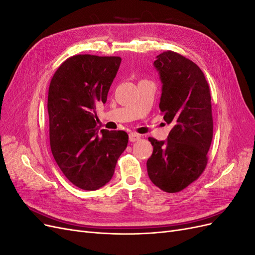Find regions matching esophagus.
Listing matches in <instances>:
<instances>
[{"instance_id":"1","label":"esophagus","mask_w":255,"mask_h":255,"mask_svg":"<svg viewBox=\"0 0 255 255\" xmlns=\"http://www.w3.org/2000/svg\"><path fill=\"white\" fill-rule=\"evenodd\" d=\"M128 139H129L130 142H135V141L140 139V135L137 134V133H130L128 135Z\"/></svg>"}]
</instances>
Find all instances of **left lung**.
Listing matches in <instances>:
<instances>
[{"label":"left lung","mask_w":255,"mask_h":255,"mask_svg":"<svg viewBox=\"0 0 255 255\" xmlns=\"http://www.w3.org/2000/svg\"><path fill=\"white\" fill-rule=\"evenodd\" d=\"M163 89L159 110L172 125L166 141L149 137L153 153L146 161L152 183L166 192H179L203 173L213 139L211 91L194 61L173 51L156 57Z\"/></svg>","instance_id":"obj_1"}]
</instances>
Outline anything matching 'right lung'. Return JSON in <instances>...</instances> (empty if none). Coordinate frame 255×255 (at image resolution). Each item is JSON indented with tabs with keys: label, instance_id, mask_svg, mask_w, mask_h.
Instances as JSON below:
<instances>
[{
	"label": "right lung",
	"instance_id": "obj_1",
	"mask_svg": "<svg viewBox=\"0 0 255 255\" xmlns=\"http://www.w3.org/2000/svg\"><path fill=\"white\" fill-rule=\"evenodd\" d=\"M120 63L119 56L79 54L67 58L50 83L51 151L67 179L84 190H97L111 181L128 145L125 130L97 127L96 110L106 102Z\"/></svg>",
	"mask_w": 255,
	"mask_h": 255
}]
</instances>
